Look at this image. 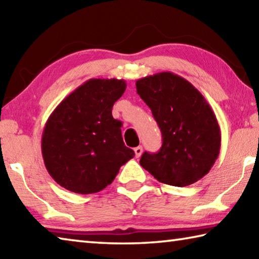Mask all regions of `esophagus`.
Instances as JSON below:
<instances>
[{"label":"esophagus","instance_id":"1","mask_svg":"<svg viewBox=\"0 0 259 259\" xmlns=\"http://www.w3.org/2000/svg\"><path fill=\"white\" fill-rule=\"evenodd\" d=\"M134 151H135L136 157H139L140 155H142V153H143V147L142 146H137Z\"/></svg>","mask_w":259,"mask_h":259}]
</instances>
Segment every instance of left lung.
<instances>
[{
    "label": "left lung",
    "instance_id": "obj_1",
    "mask_svg": "<svg viewBox=\"0 0 259 259\" xmlns=\"http://www.w3.org/2000/svg\"><path fill=\"white\" fill-rule=\"evenodd\" d=\"M136 88L151 108L163 142L157 153H144L140 165L171 186L184 187L204 177L219 155L222 136L202 94L171 72L139 78Z\"/></svg>",
    "mask_w": 259,
    "mask_h": 259
}]
</instances>
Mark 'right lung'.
<instances>
[{
	"label": "right lung",
	"mask_w": 259,
	"mask_h": 259,
	"mask_svg": "<svg viewBox=\"0 0 259 259\" xmlns=\"http://www.w3.org/2000/svg\"><path fill=\"white\" fill-rule=\"evenodd\" d=\"M117 78H90L50 114L42 133L45 165L57 184L78 194L104 190L135 153L123 143L112 115L125 91Z\"/></svg>",
	"instance_id": "right-lung-1"
}]
</instances>
